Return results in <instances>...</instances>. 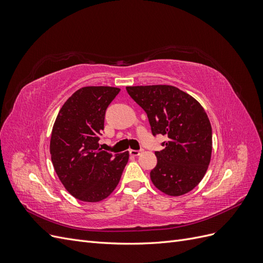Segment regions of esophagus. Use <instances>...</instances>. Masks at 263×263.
Masks as SVG:
<instances>
[{
	"mask_svg": "<svg viewBox=\"0 0 263 263\" xmlns=\"http://www.w3.org/2000/svg\"><path fill=\"white\" fill-rule=\"evenodd\" d=\"M141 151H142V150H134V149H130V150H129V154H130L132 156H134V157H137V156H139V155L141 154Z\"/></svg>",
	"mask_w": 263,
	"mask_h": 263,
	"instance_id": "obj_1",
	"label": "esophagus"
}]
</instances>
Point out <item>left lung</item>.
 Masks as SVG:
<instances>
[{
    "label": "left lung",
    "instance_id": "obj_1",
    "mask_svg": "<svg viewBox=\"0 0 263 263\" xmlns=\"http://www.w3.org/2000/svg\"><path fill=\"white\" fill-rule=\"evenodd\" d=\"M130 98L145 110L151 132L165 135L164 149L156 151L150 171L154 185L166 195L192 191L204 178L212 156V126L194 98L172 85L126 86Z\"/></svg>",
    "mask_w": 263,
    "mask_h": 263
}]
</instances>
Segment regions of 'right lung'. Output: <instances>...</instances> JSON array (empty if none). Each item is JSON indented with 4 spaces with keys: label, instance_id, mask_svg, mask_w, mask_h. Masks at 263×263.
Segmentation results:
<instances>
[{
    "label": "right lung",
    "instance_id": "add662e5",
    "mask_svg": "<svg viewBox=\"0 0 263 263\" xmlns=\"http://www.w3.org/2000/svg\"><path fill=\"white\" fill-rule=\"evenodd\" d=\"M119 91L113 86H84L66 101L53 124L50 155L54 171L80 201L106 198L128 162V151L113 155L99 144L106 108Z\"/></svg>",
    "mask_w": 263,
    "mask_h": 263
}]
</instances>
